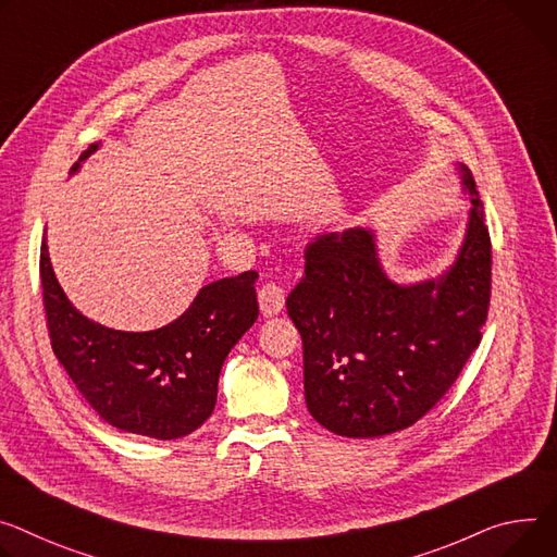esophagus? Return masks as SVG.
I'll return each mask as SVG.
<instances>
[{
    "label": "esophagus",
    "mask_w": 557,
    "mask_h": 557,
    "mask_svg": "<svg viewBox=\"0 0 557 557\" xmlns=\"http://www.w3.org/2000/svg\"><path fill=\"white\" fill-rule=\"evenodd\" d=\"M260 297V311L264 318H271V315H277L282 309H284V288L269 282L260 288L258 293Z\"/></svg>",
    "instance_id": "1"
}]
</instances>
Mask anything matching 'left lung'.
<instances>
[{"label": "left lung", "instance_id": "left-lung-1", "mask_svg": "<svg viewBox=\"0 0 557 557\" xmlns=\"http://www.w3.org/2000/svg\"><path fill=\"white\" fill-rule=\"evenodd\" d=\"M471 213L462 248L437 280L386 277L375 235L315 237L305 277L286 297L305 346L311 416L344 437H380L416 424L480 346L491 301V237L473 175L460 164Z\"/></svg>", "mask_w": 557, "mask_h": 557}]
</instances>
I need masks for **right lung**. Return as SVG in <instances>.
Here are the masks:
<instances>
[{
	"label": "right lung",
	"mask_w": 557,
	"mask_h": 557,
	"mask_svg": "<svg viewBox=\"0 0 557 557\" xmlns=\"http://www.w3.org/2000/svg\"><path fill=\"white\" fill-rule=\"evenodd\" d=\"M39 277L50 346L77 391L111 426L156 440L184 437L211 418L222 364L260 313L256 271L207 284L175 322L146 333L84 318L50 267L46 239Z\"/></svg>",
	"instance_id": "add662e5"
}]
</instances>
